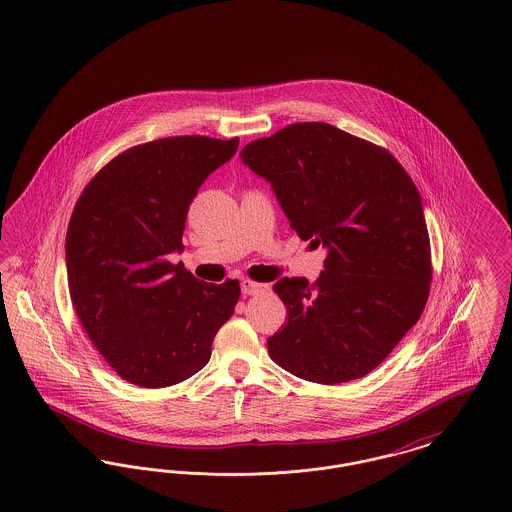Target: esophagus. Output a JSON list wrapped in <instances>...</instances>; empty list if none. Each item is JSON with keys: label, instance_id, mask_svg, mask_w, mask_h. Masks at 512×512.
<instances>
[{"label": "esophagus", "instance_id": "esophagus-1", "mask_svg": "<svg viewBox=\"0 0 512 512\" xmlns=\"http://www.w3.org/2000/svg\"><path fill=\"white\" fill-rule=\"evenodd\" d=\"M270 286L268 284H259V282H253V280H244L242 282V292L245 295H257V293L268 292Z\"/></svg>", "mask_w": 512, "mask_h": 512}]
</instances>
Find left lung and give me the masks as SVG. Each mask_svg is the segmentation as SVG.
<instances>
[{"mask_svg": "<svg viewBox=\"0 0 512 512\" xmlns=\"http://www.w3.org/2000/svg\"><path fill=\"white\" fill-rule=\"evenodd\" d=\"M240 157L272 184L297 236L328 251L313 284H274L288 322L268 338L270 359L326 386L363 378L430 293V236L411 176L388 149L326 122L290 124Z\"/></svg>", "mask_w": 512, "mask_h": 512, "instance_id": "left-lung-1", "label": "left lung"}]
</instances>
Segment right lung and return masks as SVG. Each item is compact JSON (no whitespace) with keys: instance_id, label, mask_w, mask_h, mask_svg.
Returning <instances> with one entry per match:
<instances>
[{"instance_id":"right-lung-1","label":"right lung","mask_w":512,"mask_h":512,"mask_svg":"<svg viewBox=\"0 0 512 512\" xmlns=\"http://www.w3.org/2000/svg\"><path fill=\"white\" fill-rule=\"evenodd\" d=\"M240 140L172 136L130 147L88 182L67 230L76 317L105 363L140 388L174 386L211 359L240 282H199L172 265L203 180Z\"/></svg>"}]
</instances>
